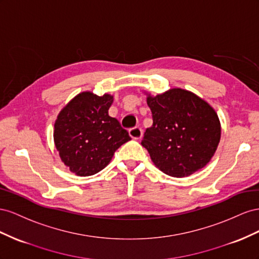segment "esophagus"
<instances>
[{
  "instance_id": "obj_1",
  "label": "esophagus",
  "mask_w": 259,
  "mask_h": 259,
  "mask_svg": "<svg viewBox=\"0 0 259 259\" xmlns=\"http://www.w3.org/2000/svg\"><path fill=\"white\" fill-rule=\"evenodd\" d=\"M129 135L132 139L135 140H139L141 139V137L143 136V130L140 128V127H135V128H131L129 130Z\"/></svg>"
}]
</instances>
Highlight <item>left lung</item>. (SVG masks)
Returning a JSON list of instances; mask_svg holds the SVG:
<instances>
[{
	"label": "left lung",
	"mask_w": 259,
	"mask_h": 259,
	"mask_svg": "<svg viewBox=\"0 0 259 259\" xmlns=\"http://www.w3.org/2000/svg\"><path fill=\"white\" fill-rule=\"evenodd\" d=\"M153 124L141 144L154 165L176 178L188 177L208 164L220 141L217 113L196 94L175 88L147 94Z\"/></svg>",
	"instance_id": "obj_1"
}]
</instances>
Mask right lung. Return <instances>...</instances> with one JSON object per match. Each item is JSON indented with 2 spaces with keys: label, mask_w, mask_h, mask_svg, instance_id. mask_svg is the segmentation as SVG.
I'll list each match as a JSON object with an SVG mask.
<instances>
[{
  "label": "right lung",
  "mask_w": 259,
  "mask_h": 259,
  "mask_svg": "<svg viewBox=\"0 0 259 259\" xmlns=\"http://www.w3.org/2000/svg\"><path fill=\"white\" fill-rule=\"evenodd\" d=\"M114 99L79 93L58 114L54 143L64 164L77 176H92L105 168L118 147L131 140L116 118L108 115Z\"/></svg>",
  "instance_id": "right-lung-1"
}]
</instances>
